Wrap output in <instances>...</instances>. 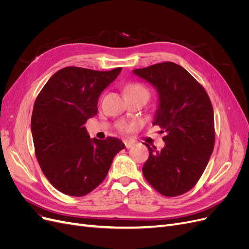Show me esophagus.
Segmentation results:
<instances>
[{
	"label": "esophagus",
	"mask_w": 249,
	"mask_h": 249,
	"mask_svg": "<svg viewBox=\"0 0 249 249\" xmlns=\"http://www.w3.org/2000/svg\"><path fill=\"white\" fill-rule=\"evenodd\" d=\"M124 145H125L126 148H130L134 145V141H132V140H124Z\"/></svg>",
	"instance_id": "34e87169"
}]
</instances>
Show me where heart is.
Instances as JSON below:
<instances>
[{
	"mask_svg": "<svg viewBox=\"0 0 249 249\" xmlns=\"http://www.w3.org/2000/svg\"><path fill=\"white\" fill-rule=\"evenodd\" d=\"M124 92H125V96H127V95L143 96L144 99H146V101L149 97L148 89L144 85L140 84V83H131V84L126 85V87L124 89ZM118 127L120 131H124V132H126L130 130V126L126 124H120Z\"/></svg>",
	"mask_w": 249,
	"mask_h": 249,
	"instance_id": "1",
	"label": "heart"
}]
</instances>
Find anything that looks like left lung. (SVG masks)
Returning <instances> with one entry per match:
<instances>
[{
  "label": "left lung",
  "instance_id": "8db88e82",
  "mask_svg": "<svg viewBox=\"0 0 249 249\" xmlns=\"http://www.w3.org/2000/svg\"><path fill=\"white\" fill-rule=\"evenodd\" d=\"M133 73L152 84L159 103L153 124L165 133V146L144 144L149 157L142 172L164 196L182 195L195 186L205 171L215 143L214 111L210 97L184 67L163 62Z\"/></svg>",
  "mask_w": 249,
  "mask_h": 249
}]
</instances>
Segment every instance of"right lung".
<instances>
[{"label":"right lung","mask_w":249,"mask_h":249,"mask_svg":"<svg viewBox=\"0 0 249 249\" xmlns=\"http://www.w3.org/2000/svg\"><path fill=\"white\" fill-rule=\"evenodd\" d=\"M122 67L99 71L69 66L53 74L35 101L31 131L43 175L56 189L84 196L106 178L122 140L91 139L87 119L97 114L101 93Z\"/></svg>","instance_id":"add662e5"}]
</instances>
